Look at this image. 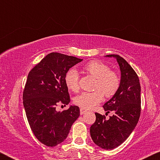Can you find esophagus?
I'll return each instance as SVG.
<instances>
[{
  "label": "esophagus",
  "instance_id": "34e87169",
  "mask_svg": "<svg viewBox=\"0 0 160 160\" xmlns=\"http://www.w3.org/2000/svg\"><path fill=\"white\" fill-rule=\"evenodd\" d=\"M80 114H81V115L84 114V113H85L86 112V110H85V109H84L83 108H80Z\"/></svg>",
  "mask_w": 160,
  "mask_h": 160
}]
</instances>
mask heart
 <instances>
[{"label":"heart","mask_w":160,"mask_h":160,"mask_svg":"<svg viewBox=\"0 0 160 160\" xmlns=\"http://www.w3.org/2000/svg\"><path fill=\"white\" fill-rule=\"evenodd\" d=\"M86 74L96 78L92 92H82L74 98L75 104L83 109H92L102 102L104 95L112 98L117 92L121 85V78L114 70H111L107 64L99 61H90L82 67ZM67 88L72 92L80 89L79 75L76 70L70 69L65 75Z\"/></svg>","instance_id":"heart-1"}]
</instances>
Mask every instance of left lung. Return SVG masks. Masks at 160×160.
Returning a JSON list of instances; mask_svg holds the SVG:
<instances>
[{"label":"left lung","instance_id":"1","mask_svg":"<svg viewBox=\"0 0 160 160\" xmlns=\"http://www.w3.org/2000/svg\"><path fill=\"white\" fill-rule=\"evenodd\" d=\"M114 57L120 67L121 85L116 94L104 104L107 113L113 112L107 120L104 115L95 113L96 120L90 127L94 142L105 150L116 148L128 138L138 122L141 112L140 85L138 76L128 62L116 54Z\"/></svg>","mask_w":160,"mask_h":160}]
</instances>
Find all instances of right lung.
Masks as SVG:
<instances>
[{"label":"right lung","instance_id":"1","mask_svg":"<svg viewBox=\"0 0 160 160\" xmlns=\"http://www.w3.org/2000/svg\"><path fill=\"white\" fill-rule=\"evenodd\" d=\"M83 60L52 52L29 71L23 91V105L31 130L42 144L54 147L66 138L72 123L80 116L78 106L57 112L58 104L70 101L65 75Z\"/></svg>","mask_w":160,"mask_h":160}]
</instances>
